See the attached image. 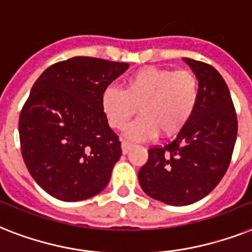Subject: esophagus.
Listing matches in <instances>:
<instances>
[{"mask_svg": "<svg viewBox=\"0 0 252 252\" xmlns=\"http://www.w3.org/2000/svg\"><path fill=\"white\" fill-rule=\"evenodd\" d=\"M133 145L130 144L129 141H122V150H123V154H126L128 151L130 150V147H132Z\"/></svg>", "mask_w": 252, "mask_h": 252, "instance_id": "34e87169", "label": "esophagus"}]
</instances>
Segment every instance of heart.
<instances>
[{
	"mask_svg": "<svg viewBox=\"0 0 252 252\" xmlns=\"http://www.w3.org/2000/svg\"><path fill=\"white\" fill-rule=\"evenodd\" d=\"M199 101V80L188 69L144 67L124 80L123 89L108 87L102 110L112 128L123 129L136 114L141 118L126 128L132 140L145 141L160 133L172 137L191 119Z\"/></svg>",
	"mask_w": 252,
	"mask_h": 252,
	"instance_id": "b5f03b06",
	"label": "heart"
}]
</instances>
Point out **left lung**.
Masks as SVG:
<instances>
[{
	"mask_svg": "<svg viewBox=\"0 0 252 252\" xmlns=\"http://www.w3.org/2000/svg\"><path fill=\"white\" fill-rule=\"evenodd\" d=\"M199 80V101L175 140L149 149L138 181L149 197L171 206L195 203L225 175L236 145V108L222 76L207 63L184 58Z\"/></svg>",
	"mask_w": 252,
	"mask_h": 252,
	"instance_id": "8db88e82",
	"label": "left lung"
}]
</instances>
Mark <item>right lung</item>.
Listing matches in <instances>:
<instances>
[{
    "label": "right lung",
    "mask_w": 252,
    "mask_h": 252,
    "mask_svg": "<svg viewBox=\"0 0 252 252\" xmlns=\"http://www.w3.org/2000/svg\"><path fill=\"white\" fill-rule=\"evenodd\" d=\"M128 63L73 57L41 73L19 116L20 150L33 180L64 202L107 186L122 144L102 110V94Z\"/></svg>",
    "instance_id": "obj_1"
}]
</instances>
